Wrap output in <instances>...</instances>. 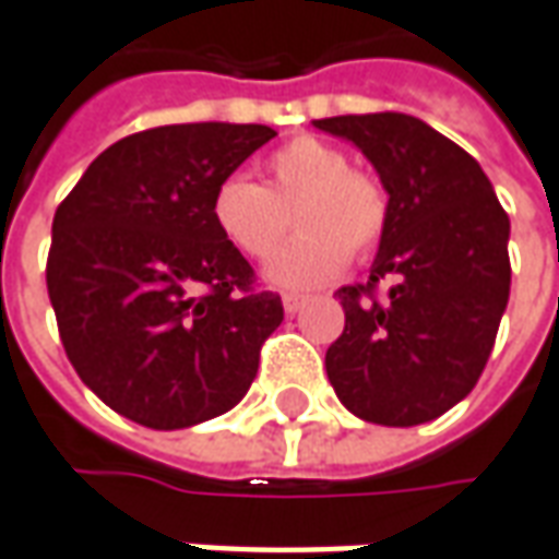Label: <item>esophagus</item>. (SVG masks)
<instances>
[{"label":"esophagus","instance_id":"34e87169","mask_svg":"<svg viewBox=\"0 0 559 559\" xmlns=\"http://www.w3.org/2000/svg\"><path fill=\"white\" fill-rule=\"evenodd\" d=\"M281 302H284V312H287V316H297L299 309L306 306V297H299V294H284Z\"/></svg>","mask_w":559,"mask_h":559}]
</instances>
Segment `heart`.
<instances>
[{"label":"heart","instance_id":"obj_1","mask_svg":"<svg viewBox=\"0 0 559 559\" xmlns=\"http://www.w3.org/2000/svg\"><path fill=\"white\" fill-rule=\"evenodd\" d=\"M294 206L297 238L269 262L278 287L334 281L349 257H368L390 225V194L371 173L353 169L349 154L316 135H297L262 164V185L228 176L216 185L210 216L225 243L247 260H269L287 231Z\"/></svg>","mask_w":559,"mask_h":559}]
</instances>
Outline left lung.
I'll list each match as a JSON object with an SVG mask.
<instances>
[{
  "label": "left lung",
  "instance_id": "obj_1",
  "mask_svg": "<svg viewBox=\"0 0 559 559\" xmlns=\"http://www.w3.org/2000/svg\"><path fill=\"white\" fill-rule=\"evenodd\" d=\"M374 164L390 225L368 284L340 287L346 324L328 380L349 412L383 427L427 424L476 386L510 297V219L483 166L408 114L316 120ZM380 280L391 290L380 298Z\"/></svg>",
  "mask_w": 559,
  "mask_h": 559
}]
</instances>
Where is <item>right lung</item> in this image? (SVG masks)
Segmentation results:
<instances>
[{
  "instance_id": "add662e5",
  "label": "right lung",
  "mask_w": 559,
  "mask_h": 559,
  "mask_svg": "<svg viewBox=\"0 0 559 559\" xmlns=\"http://www.w3.org/2000/svg\"><path fill=\"white\" fill-rule=\"evenodd\" d=\"M275 139L260 123H176L102 151L55 210L46 284L80 380L151 430L235 408L284 321L216 231L222 179Z\"/></svg>"
}]
</instances>
